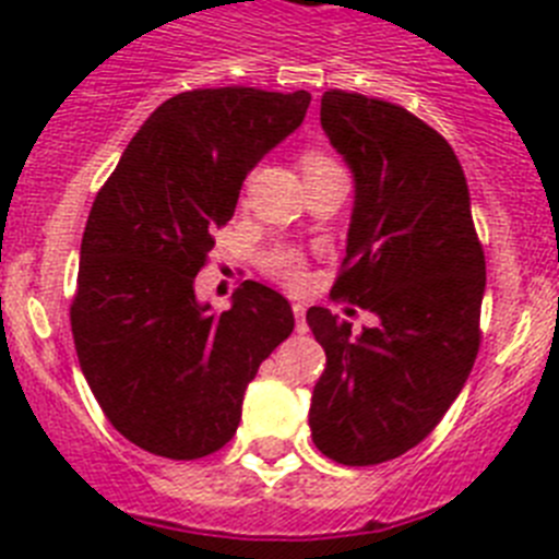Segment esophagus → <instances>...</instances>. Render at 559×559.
<instances>
[{
  "instance_id": "obj_1",
  "label": "esophagus",
  "mask_w": 559,
  "mask_h": 559,
  "mask_svg": "<svg viewBox=\"0 0 559 559\" xmlns=\"http://www.w3.org/2000/svg\"><path fill=\"white\" fill-rule=\"evenodd\" d=\"M294 316H296V333H308V322H305V305L294 302Z\"/></svg>"
}]
</instances>
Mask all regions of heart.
<instances>
[{
    "label": "heart",
    "mask_w": 559,
    "mask_h": 559,
    "mask_svg": "<svg viewBox=\"0 0 559 559\" xmlns=\"http://www.w3.org/2000/svg\"><path fill=\"white\" fill-rule=\"evenodd\" d=\"M328 165H335L330 156H324L322 151H308L302 156V170L310 173V170H319V167H328ZM263 265L265 271H269L271 276H276L280 283L290 285V288H296V285H302L305 280V260L302 254L296 249H288V246H280V249H271L269 254L263 257Z\"/></svg>",
    "instance_id": "heart-1"
}]
</instances>
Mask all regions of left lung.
Instances as JSON below:
<instances>
[{
    "label": "left lung",
    "mask_w": 559,
    "mask_h": 559,
    "mask_svg": "<svg viewBox=\"0 0 559 559\" xmlns=\"http://www.w3.org/2000/svg\"><path fill=\"white\" fill-rule=\"evenodd\" d=\"M322 128L355 176L347 257L333 285L378 316L353 335L328 308L308 324L328 367L310 400L313 445L367 467L419 445L471 374L487 271L471 192L442 133L403 106L330 88Z\"/></svg>",
    "instance_id": "1"
}]
</instances>
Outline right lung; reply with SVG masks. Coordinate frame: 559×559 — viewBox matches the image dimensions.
<instances>
[{
  "label": "right lung",
  "instance_id": "1",
  "mask_svg": "<svg viewBox=\"0 0 559 559\" xmlns=\"http://www.w3.org/2000/svg\"><path fill=\"white\" fill-rule=\"evenodd\" d=\"M308 106V92H181L147 117L97 192L69 322L103 414L142 451L181 462L221 451L246 386L294 330L288 299L254 280L212 313L195 299V274L246 173Z\"/></svg>",
  "mask_w": 559,
  "mask_h": 559
}]
</instances>
